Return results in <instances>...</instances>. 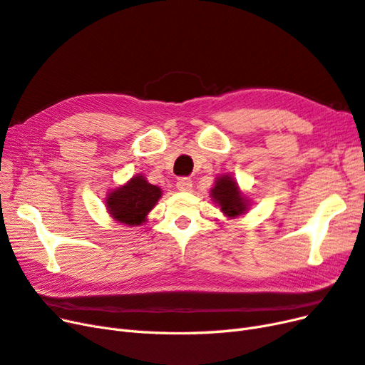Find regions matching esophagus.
Returning a JSON list of instances; mask_svg holds the SVG:
<instances>
[{
    "instance_id": "esophagus-1",
    "label": "esophagus",
    "mask_w": 365,
    "mask_h": 365,
    "mask_svg": "<svg viewBox=\"0 0 365 365\" xmlns=\"http://www.w3.org/2000/svg\"><path fill=\"white\" fill-rule=\"evenodd\" d=\"M176 189L181 192L192 190V180L189 178V176H181V178L176 180Z\"/></svg>"
}]
</instances>
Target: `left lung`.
Returning <instances> with one entry per match:
<instances>
[{
    "label": "left lung",
    "mask_w": 365,
    "mask_h": 365,
    "mask_svg": "<svg viewBox=\"0 0 365 365\" xmlns=\"http://www.w3.org/2000/svg\"><path fill=\"white\" fill-rule=\"evenodd\" d=\"M212 196L215 202L219 204L220 210L227 216H239L247 210V201L240 195L237 184L230 176L224 175L217 178L215 187L212 189Z\"/></svg>",
    "instance_id": "obj_1"
}]
</instances>
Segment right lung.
I'll return each mask as SVG.
<instances>
[{"instance_id":"add662e5","label":"right lung","mask_w":365,"mask_h":365,"mask_svg":"<svg viewBox=\"0 0 365 365\" xmlns=\"http://www.w3.org/2000/svg\"><path fill=\"white\" fill-rule=\"evenodd\" d=\"M160 187L149 184L143 176H134L108 197V208L113 217L126 225H140L160 200Z\"/></svg>"}]
</instances>
